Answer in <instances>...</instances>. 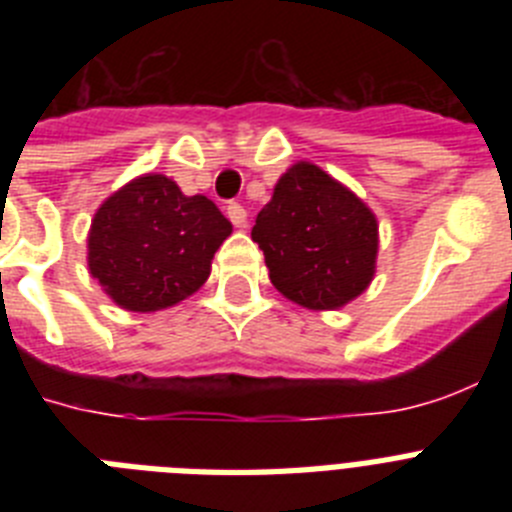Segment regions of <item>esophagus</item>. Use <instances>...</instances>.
Instances as JSON below:
<instances>
[{"mask_svg":"<svg viewBox=\"0 0 512 512\" xmlns=\"http://www.w3.org/2000/svg\"><path fill=\"white\" fill-rule=\"evenodd\" d=\"M225 212H228L230 223H233L235 228H243V225H246V210H243L241 202H228V205H225Z\"/></svg>","mask_w":512,"mask_h":512,"instance_id":"obj_1","label":"esophagus"}]
</instances>
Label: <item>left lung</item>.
Segmentation results:
<instances>
[{
  "mask_svg": "<svg viewBox=\"0 0 512 512\" xmlns=\"http://www.w3.org/2000/svg\"><path fill=\"white\" fill-rule=\"evenodd\" d=\"M251 238L264 251L271 284L310 310H336L369 287L377 261L372 210L315 164L279 179Z\"/></svg>",
  "mask_w": 512,
  "mask_h": 512,
  "instance_id": "8db88e82",
  "label": "left lung"
}]
</instances>
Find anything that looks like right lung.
Listing matches in <instances>:
<instances>
[{
    "label": "right lung",
    "mask_w": 512,
    "mask_h": 512,
    "mask_svg": "<svg viewBox=\"0 0 512 512\" xmlns=\"http://www.w3.org/2000/svg\"><path fill=\"white\" fill-rule=\"evenodd\" d=\"M230 230L215 202L187 197L164 174H146L94 215L89 271L125 310H164L205 284Z\"/></svg>",
    "instance_id": "add662e5"
}]
</instances>
